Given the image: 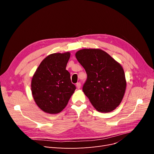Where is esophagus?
I'll list each match as a JSON object with an SVG mask.
<instances>
[{
	"label": "esophagus",
	"mask_w": 154,
	"mask_h": 154,
	"mask_svg": "<svg viewBox=\"0 0 154 154\" xmlns=\"http://www.w3.org/2000/svg\"><path fill=\"white\" fill-rule=\"evenodd\" d=\"M76 87L78 88H80V87H81V83H80V82H78L77 83H76Z\"/></svg>",
	"instance_id": "34e87169"
}]
</instances>
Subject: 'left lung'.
Wrapping results in <instances>:
<instances>
[{
	"label": "left lung",
	"mask_w": 154,
	"mask_h": 154,
	"mask_svg": "<svg viewBox=\"0 0 154 154\" xmlns=\"http://www.w3.org/2000/svg\"><path fill=\"white\" fill-rule=\"evenodd\" d=\"M75 55L87 74L83 91L93 106L100 112L114 110L122 102L127 86L122 66L100 49H81Z\"/></svg>",
	"instance_id": "1"
}]
</instances>
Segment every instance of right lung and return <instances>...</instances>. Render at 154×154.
<instances>
[{
  "label": "right lung",
  "mask_w": 154,
  "mask_h": 154,
  "mask_svg": "<svg viewBox=\"0 0 154 154\" xmlns=\"http://www.w3.org/2000/svg\"><path fill=\"white\" fill-rule=\"evenodd\" d=\"M69 52L45 58L31 80V92L37 106L46 113L58 114L66 106L76 87L66 70Z\"/></svg>",
  "instance_id": "1"
}]
</instances>
